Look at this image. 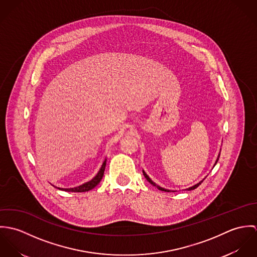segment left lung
I'll return each instance as SVG.
<instances>
[{
    "label": "left lung",
    "instance_id": "1",
    "mask_svg": "<svg viewBox=\"0 0 257 257\" xmlns=\"http://www.w3.org/2000/svg\"><path fill=\"white\" fill-rule=\"evenodd\" d=\"M219 157H220V155H219ZM219 157H218V159H217V161H216V164H217V162H218V160H219ZM143 172H144V175H145V177L147 178V181H148V182H149V183L152 184L153 186H155V187H156L157 189H159V190H161V191L169 192V190H166V189H164V188H162V187H160V186L156 185V184L154 183V182H153V181H152V180H151V179H150V178H149V177L147 176V173H146V172H145V171H143ZM202 182H203V181H201V182H199V183L196 184V185H194L193 187H190V188H188L187 190H189V191H190V190H194V189H196V188H197V187H198V186H199L200 184L202 183Z\"/></svg>",
    "mask_w": 257,
    "mask_h": 257
}]
</instances>
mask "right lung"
Masks as SVG:
<instances>
[{"instance_id":"right-lung-1","label":"right lung","mask_w":257,"mask_h":257,"mask_svg":"<svg viewBox=\"0 0 257 257\" xmlns=\"http://www.w3.org/2000/svg\"><path fill=\"white\" fill-rule=\"evenodd\" d=\"M105 167H106V159L103 161L102 166L98 170L97 174L91 180H89L85 183L81 184L79 186L72 187V188H64V191H67V192H87V191L92 190L102 180V178L104 176V172H105Z\"/></svg>"}]
</instances>
